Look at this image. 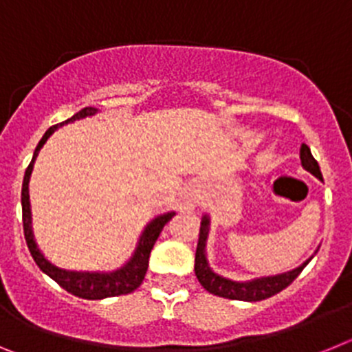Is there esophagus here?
I'll list each match as a JSON object with an SVG mask.
<instances>
[{"mask_svg":"<svg viewBox=\"0 0 352 352\" xmlns=\"http://www.w3.org/2000/svg\"><path fill=\"white\" fill-rule=\"evenodd\" d=\"M197 194H195L194 190H188L185 194V204H186V208H195L197 206Z\"/></svg>","mask_w":352,"mask_h":352,"instance_id":"34e87169","label":"esophagus"}]
</instances>
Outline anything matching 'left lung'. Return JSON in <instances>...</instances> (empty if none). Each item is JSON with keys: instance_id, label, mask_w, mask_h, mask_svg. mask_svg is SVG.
Wrapping results in <instances>:
<instances>
[{"instance_id": "1", "label": "left lung", "mask_w": 352, "mask_h": 352, "mask_svg": "<svg viewBox=\"0 0 352 352\" xmlns=\"http://www.w3.org/2000/svg\"><path fill=\"white\" fill-rule=\"evenodd\" d=\"M300 158L301 166L305 170H309L310 174H314L317 179H322L321 169H319V164H317L316 158L310 153V148L307 144H301L300 149ZM208 234H210V214H204L203 220H201V229H199V243L197 250H195V276L197 280L201 282L204 289L214 296L227 298V300H239V301H261L266 300V298H272L276 292L284 291L289 284H291L307 264L310 263V259L305 261L303 264H300L298 268L291 270V272L278 273V275H270V276H259V278H252V280H232V278H227V276L219 275L217 272H213L208 263L206 256V241Z\"/></svg>"}]
</instances>
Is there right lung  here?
Instances as JSON below:
<instances>
[{"label":"right lung","mask_w":352,"mask_h":352,"mask_svg":"<svg viewBox=\"0 0 352 352\" xmlns=\"http://www.w3.org/2000/svg\"><path fill=\"white\" fill-rule=\"evenodd\" d=\"M98 113V109L95 107H84L80 109L79 113L74 114L70 120L65 123L54 125L43 133V138L40 139L38 146L35 148V153L31 158L30 166H28L26 174H24L23 182V192H21V203H23V227H24V238H26L28 248H30L31 256L38 264V268L42 270L47 276H51L52 280L58 282L65 291L72 292L74 296L84 298V300H104V298H113L121 296V294H129V292L135 291L139 285L144 280V275L148 272V263H149V254L153 248L155 241L160 236L162 229L173 219L174 211H167V213L157 214L148 226L144 227V231L141 232L138 241V247L133 250L132 257L126 261L121 268L114 270V272H74V270H65L52 264L47 257L43 256L40 252L38 245L33 236V227H31V204H30V178L31 170L35 166V160L38 157V151L42 146L45 144L49 138L56 130L60 129L61 125H67L70 121L82 120V118L93 116Z\"/></svg>","instance_id":"1"}]
</instances>
